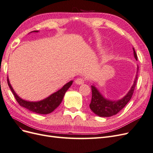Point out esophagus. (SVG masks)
Listing matches in <instances>:
<instances>
[{"label": "esophagus", "instance_id": "34e87169", "mask_svg": "<svg viewBox=\"0 0 153 153\" xmlns=\"http://www.w3.org/2000/svg\"><path fill=\"white\" fill-rule=\"evenodd\" d=\"M84 83V79L83 78H78L75 80V84L78 85H81Z\"/></svg>", "mask_w": 153, "mask_h": 153}]
</instances>
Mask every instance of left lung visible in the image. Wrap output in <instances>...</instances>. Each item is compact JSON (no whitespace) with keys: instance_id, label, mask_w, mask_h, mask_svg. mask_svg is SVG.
Returning <instances> with one entry per match:
<instances>
[{"instance_id":"left-lung-1","label":"left lung","mask_w":153,"mask_h":153,"mask_svg":"<svg viewBox=\"0 0 153 153\" xmlns=\"http://www.w3.org/2000/svg\"><path fill=\"white\" fill-rule=\"evenodd\" d=\"M133 49L134 57L137 61V55L135 49ZM138 72V67L137 68V75L133 85L128 91L127 94L123 97V98L117 101H111L105 99L101 94L99 91L94 85L91 86L92 89V100L89 105L91 110L95 114L100 117H110L117 114L121 111L131 100L133 91L135 90L137 81V73Z\"/></svg>"}]
</instances>
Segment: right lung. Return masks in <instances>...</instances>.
Wrapping results in <instances>:
<instances>
[{
    "instance_id": "add662e5",
    "label": "right lung",
    "mask_w": 153,
    "mask_h": 153,
    "mask_svg": "<svg viewBox=\"0 0 153 153\" xmlns=\"http://www.w3.org/2000/svg\"><path fill=\"white\" fill-rule=\"evenodd\" d=\"M33 32H38V30H35ZM73 84V81L69 82L66 84L64 85L61 89H59L57 92H54L53 94H51L48 98H45L43 100L39 101H25L20 98L18 96L15 91L13 90V87H11L10 80L7 77V84L10 87V89L11 90L13 94L15 96L16 100L21 106L26 109L31 111L32 112H35L37 114H48L53 111L59 106L61 103L64 96L66 92L68 91L70 86Z\"/></svg>"
}]
</instances>
